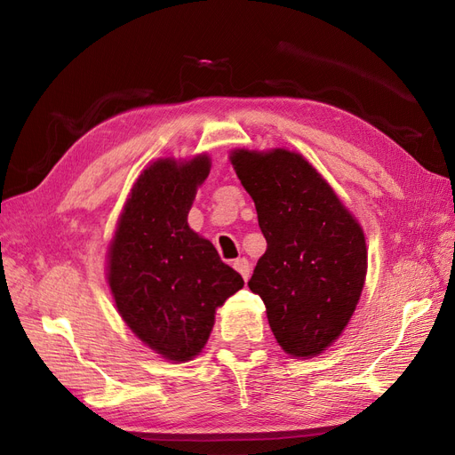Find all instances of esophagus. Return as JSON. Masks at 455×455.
Masks as SVG:
<instances>
[{
    "mask_svg": "<svg viewBox=\"0 0 455 455\" xmlns=\"http://www.w3.org/2000/svg\"><path fill=\"white\" fill-rule=\"evenodd\" d=\"M233 267H235V270H237L244 280H248V276H250V263H248L246 258L235 259V261H233Z\"/></svg>",
    "mask_w": 455,
    "mask_h": 455,
    "instance_id": "esophagus-1",
    "label": "esophagus"
}]
</instances>
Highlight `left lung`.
Instances as JSON below:
<instances>
[{
	"label": "left lung",
	"instance_id": "obj_1",
	"mask_svg": "<svg viewBox=\"0 0 455 455\" xmlns=\"http://www.w3.org/2000/svg\"><path fill=\"white\" fill-rule=\"evenodd\" d=\"M229 158L267 241L248 287L265 302L280 347L315 356L358 304L368 270L364 231L302 155L239 149Z\"/></svg>",
	"mask_w": 455,
	"mask_h": 455
}]
</instances>
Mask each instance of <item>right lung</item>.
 I'll return each mask as SVG.
<instances>
[{"label": "right lung", "mask_w": 455, "mask_h": 455, "mask_svg": "<svg viewBox=\"0 0 455 455\" xmlns=\"http://www.w3.org/2000/svg\"><path fill=\"white\" fill-rule=\"evenodd\" d=\"M209 172L207 155L153 162L134 183L108 250L117 312L145 345L172 362L202 353L216 307L244 285L187 220Z\"/></svg>", "instance_id": "1"}]
</instances>
